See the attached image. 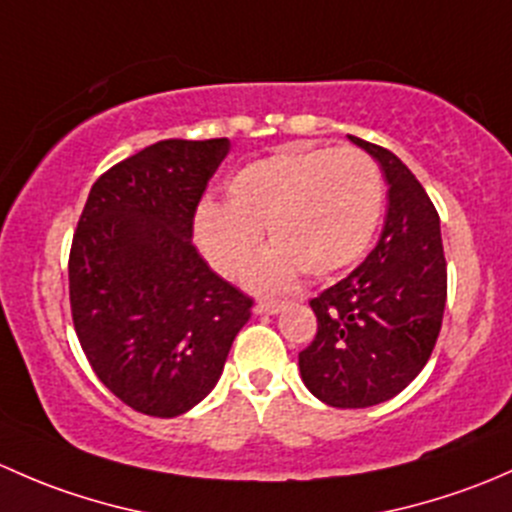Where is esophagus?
I'll return each mask as SVG.
<instances>
[{
  "label": "esophagus",
  "mask_w": 512,
  "mask_h": 512,
  "mask_svg": "<svg viewBox=\"0 0 512 512\" xmlns=\"http://www.w3.org/2000/svg\"><path fill=\"white\" fill-rule=\"evenodd\" d=\"M254 310L258 315H276L283 310V303L281 300H258Z\"/></svg>",
  "instance_id": "obj_1"
}]
</instances>
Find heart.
<instances>
[{
	"label": "heart",
	"instance_id": "heart-1",
	"mask_svg": "<svg viewBox=\"0 0 512 512\" xmlns=\"http://www.w3.org/2000/svg\"><path fill=\"white\" fill-rule=\"evenodd\" d=\"M382 204V172L367 152L291 145L241 167L229 179V202L199 204L194 239L219 273L234 276L266 226L276 246L249 268V283L281 288L298 268L328 278L360 261Z\"/></svg>",
	"mask_w": 512,
	"mask_h": 512
}]
</instances>
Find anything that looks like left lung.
<instances>
[{
    "label": "left lung",
    "instance_id": "obj_1",
    "mask_svg": "<svg viewBox=\"0 0 512 512\" xmlns=\"http://www.w3.org/2000/svg\"><path fill=\"white\" fill-rule=\"evenodd\" d=\"M382 167L387 217L372 254L310 300L318 333L298 355L305 387L337 409L397 397L424 370L446 305L439 212L394 152L350 135Z\"/></svg>",
    "mask_w": 512,
    "mask_h": 512
}]
</instances>
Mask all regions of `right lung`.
Instances as JSON below:
<instances>
[{"label": "right lung", "mask_w": 512, "mask_h": 512, "mask_svg": "<svg viewBox=\"0 0 512 512\" xmlns=\"http://www.w3.org/2000/svg\"><path fill=\"white\" fill-rule=\"evenodd\" d=\"M229 140H160L91 187L68 256L78 342L123 404L172 419L202 402L251 318L244 291L192 244Z\"/></svg>", "instance_id": "right-lung-1"}]
</instances>
